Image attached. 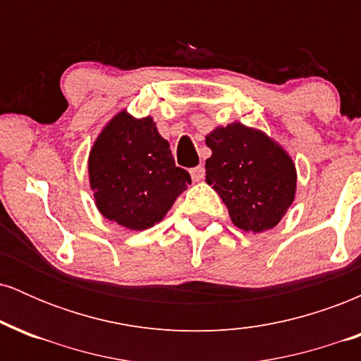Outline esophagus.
<instances>
[{"label": "esophagus", "instance_id": "1", "mask_svg": "<svg viewBox=\"0 0 361 361\" xmlns=\"http://www.w3.org/2000/svg\"><path fill=\"white\" fill-rule=\"evenodd\" d=\"M190 175H192L195 181H202V180H204V176H205V168L202 166V164H200V166H195L192 171H190Z\"/></svg>", "mask_w": 361, "mask_h": 361}]
</instances>
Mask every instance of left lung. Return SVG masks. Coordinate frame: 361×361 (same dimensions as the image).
<instances>
[{"mask_svg":"<svg viewBox=\"0 0 361 361\" xmlns=\"http://www.w3.org/2000/svg\"><path fill=\"white\" fill-rule=\"evenodd\" d=\"M207 183L221 195L231 221L246 233L273 229L295 198L297 171L280 144L258 128L234 122L205 137Z\"/></svg>","mask_w":361,"mask_h":361,"instance_id":"left-lung-1","label":"left lung"}]
</instances>
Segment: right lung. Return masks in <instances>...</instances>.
I'll list each match as a JSON object with an SVG mask.
<instances>
[{"label": "right lung", "mask_w": 361, "mask_h": 361, "mask_svg": "<svg viewBox=\"0 0 361 361\" xmlns=\"http://www.w3.org/2000/svg\"><path fill=\"white\" fill-rule=\"evenodd\" d=\"M88 173L100 214L130 231L149 229L163 221L192 183L188 171L175 164L154 120L134 118L126 110L94 140Z\"/></svg>", "instance_id": "add662e5"}]
</instances>
